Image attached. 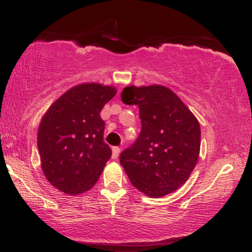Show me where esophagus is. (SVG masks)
<instances>
[{
  "label": "esophagus",
  "mask_w": 252,
  "mask_h": 252,
  "mask_svg": "<svg viewBox=\"0 0 252 252\" xmlns=\"http://www.w3.org/2000/svg\"><path fill=\"white\" fill-rule=\"evenodd\" d=\"M120 153H121L120 147H114V148H112V158H114V160H116V158H118V155H120Z\"/></svg>",
  "instance_id": "obj_1"
}]
</instances>
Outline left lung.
I'll return each instance as SVG.
<instances>
[{"label":"left lung","mask_w":252,"mask_h":252,"mask_svg":"<svg viewBox=\"0 0 252 252\" xmlns=\"http://www.w3.org/2000/svg\"><path fill=\"white\" fill-rule=\"evenodd\" d=\"M126 104L140 108V135L120 162L135 189L150 198L175 192L192 174L200 153V124L174 91L158 84L126 86Z\"/></svg>","instance_id":"left-lung-1"}]
</instances>
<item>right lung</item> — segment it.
I'll list each match as a JSON object with an SVG mask.
<instances>
[{"label":"right lung","instance_id":"add662e5","mask_svg":"<svg viewBox=\"0 0 252 252\" xmlns=\"http://www.w3.org/2000/svg\"><path fill=\"white\" fill-rule=\"evenodd\" d=\"M117 94L112 85L83 83L63 92L43 114L37 130L41 168L60 192L77 195L94 187L111 156L104 142L103 106Z\"/></svg>","mask_w":252,"mask_h":252}]
</instances>
